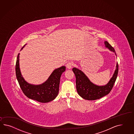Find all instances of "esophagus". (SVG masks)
<instances>
[{
    "mask_svg": "<svg viewBox=\"0 0 134 134\" xmlns=\"http://www.w3.org/2000/svg\"><path fill=\"white\" fill-rule=\"evenodd\" d=\"M72 66H73V63L71 62H70L68 63H67L66 66L67 68L68 69H72Z\"/></svg>",
    "mask_w": 134,
    "mask_h": 134,
    "instance_id": "esophagus-1",
    "label": "esophagus"
}]
</instances>
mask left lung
<instances>
[{
    "mask_svg": "<svg viewBox=\"0 0 134 134\" xmlns=\"http://www.w3.org/2000/svg\"><path fill=\"white\" fill-rule=\"evenodd\" d=\"M105 46L114 52L116 55L114 48L108 43L104 42ZM119 65L117 64L116 69L110 81L106 85L97 86L91 83L87 76L81 70L76 68L72 69L76 77V88L79 94L82 98L88 100H95L108 95L113 88L117 77Z\"/></svg>",
    "mask_w": 134,
    "mask_h": 134,
    "instance_id": "1",
    "label": "left lung"
}]
</instances>
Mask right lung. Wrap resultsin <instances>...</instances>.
Here are the masks:
<instances>
[{"label": "right lung", "instance_id": "1", "mask_svg": "<svg viewBox=\"0 0 134 134\" xmlns=\"http://www.w3.org/2000/svg\"><path fill=\"white\" fill-rule=\"evenodd\" d=\"M19 57V53L17 56L15 65L16 76L24 94L28 98L41 103H47L55 99L59 93L60 79L62 72L65 71V66L55 69L48 79L42 84L31 85L27 83L21 75L20 71Z\"/></svg>", "mask_w": 134, "mask_h": 134}]
</instances>
